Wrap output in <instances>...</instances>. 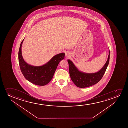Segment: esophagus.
I'll return each instance as SVG.
<instances>
[{
  "label": "esophagus",
  "mask_w": 128,
  "mask_h": 128,
  "mask_svg": "<svg viewBox=\"0 0 128 128\" xmlns=\"http://www.w3.org/2000/svg\"><path fill=\"white\" fill-rule=\"evenodd\" d=\"M65 56L67 57H68L69 56H70V53L69 52H66V53Z\"/></svg>",
  "instance_id": "obj_1"
}]
</instances>
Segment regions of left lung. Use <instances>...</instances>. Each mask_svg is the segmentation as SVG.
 Segmentation results:
<instances>
[{
    "mask_svg": "<svg viewBox=\"0 0 128 128\" xmlns=\"http://www.w3.org/2000/svg\"><path fill=\"white\" fill-rule=\"evenodd\" d=\"M110 51L108 60L104 66L98 72L94 73H85L80 71L70 60H68L69 73L72 81L77 87L85 88L96 84L102 79L108 65Z\"/></svg>",
    "mask_w": 128,
    "mask_h": 128,
    "instance_id": "1",
    "label": "left lung"
}]
</instances>
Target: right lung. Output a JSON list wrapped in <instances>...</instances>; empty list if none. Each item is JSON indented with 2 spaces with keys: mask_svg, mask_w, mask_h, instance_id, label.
I'll return each instance as SVG.
<instances>
[{
  "mask_svg": "<svg viewBox=\"0 0 128 128\" xmlns=\"http://www.w3.org/2000/svg\"><path fill=\"white\" fill-rule=\"evenodd\" d=\"M21 42L18 52V60L21 72L26 80L38 86H44L51 80L58 63L64 59L65 53L53 56L49 61L41 66H34L26 63L22 56Z\"/></svg>",
  "mask_w": 128,
  "mask_h": 128,
  "instance_id": "right-lung-1",
  "label": "right lung"
}]
</instances>
